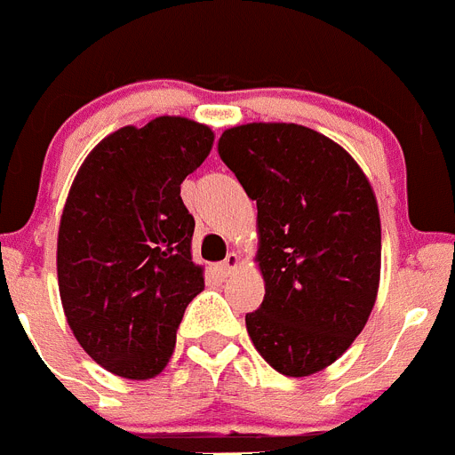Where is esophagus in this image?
Wrapping results in <instances>:
<instances>
[{
    "instance_id": "esophagus-1",
    "label": "esophagus",
    "mask_w": 455,
    "mask_h": 455,
    "mask_svg": "<svg viewBox=\"0 0 455 455\" xmlns=\"http://www.w3.org/2000/svg\"><path fill=\"white\" fill-rule=\"evenodd\" d=\"M239 267H241L239 255H236V252H228L225 262L219 264V271H220V275H232V273H235Z\"/></svg>"
}]
</instances>
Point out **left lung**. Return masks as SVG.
I'll list each match as a JSON object with an SVG mask.
<instances>
[{"instance_id":"obj_1","label":"left lung","mask_w":455,"mask_h":455,"mask_svg":"<svg viewBox=\"0 0 455 455\" xmlns=\"http://www.w3.org/2000/svg\"><path fill=\"white\" fill-rule=\"evenodd\" d=\"M219 155L257 203L264 300L252 347L283 376L323 371L367 325L380 284L371 182L339 143L296 123L225 130Z\"/></svg>"}]
</instances>
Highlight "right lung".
Listing matches in <instances>:
<instances>
[{
	"label": "right lung",
	"mask_w": 455,
	"mask_h": 455,
	"mask_svg": "<svg viewBox=\"0 0 455 455\" xmlns=\"http://www.w3.org/2000/svg\"><path fill=\"white\" fill-rule=\"evenodd\" d=\"M212 146L207 124L159 116L100 140L72 180L56 239L59 293L75 339L116 376H159L204 289L180 184Z\"/></svg>",
	"instance_id": "add662e5"
}]
</instances>
